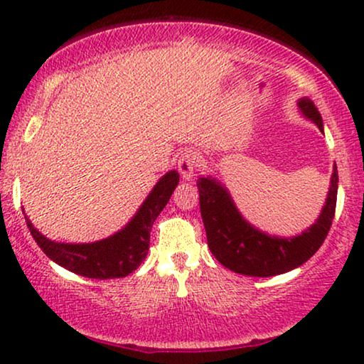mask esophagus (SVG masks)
Returning <instances> with one entry per match:
<instances>
[{
    "instance_id": "1",
    "label": "esophagus",
    "mask_w": 364,
    "mask_h": 364,
    "mask_svg": "<svg viewBox=\"0 0 364 364\" xmlns=\"http://www.w3.org/2000/svg\"><path fill=\"white\" fill-rule=\"evenodd\" d=\"M178 172H181V176L186 178V181H191L193 177V172H196V167H197V156L196 152L192 151H186L178 159Z\"/></svg>"
}]
</instances>
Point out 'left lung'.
<instances>
[{"instance_id":"8db88e82","label":"left lung","mask_w":364,"mask_h":364,"mask_svg":"<svg viewBox=\"0 0 364 364\" xmlns=\"http://www.w3.org/2000/svg\"><path fill=\"white\" fill-rule=\"evenodd\" d=\"M303 116L323 132L321 114L313 101H298ZM200 213L212 255L228 270L248 277H275L300 267L316 253L330 232L336 208L338 171L333 168L330 191L318 220L300 235L282 238L268 235L250 225L237 210L230 193L215 178L200 177L197 182Z\"/></svg>"}]
</instances>
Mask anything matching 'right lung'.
I'll return each mask as SVG.
<instances>
[{
    "mask_svg": "<svg viewBox=\"0 0 364 364\" xmlns=\"http://www.w3.org/2000/svg\"><path fill=\"white\" fill-rule=\"evenodd\" d=\"M178 183V172L171 171L156 183L142 207L122 230L94 243H58L41 235L29 218L26 225L46 257L81 277L107 280L132 273L147 257L154 222L167 205Z\"/></svg>",
    "mask_w": 364,
    "mask_h": 364,
    "instance_id": "add662e5",
    "label": "right lung"
}]
</instances>
